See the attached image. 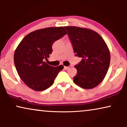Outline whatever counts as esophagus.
Listing matches in <instances>:
<instances>
[{
  "mask_svg": "<svg viewBox=\"0 0 127 127\" xmlns=\"http://www.w3.org/2000/svg\"><path fill=\"white\" fill-rule=\"evenodd\" d=\"M64 70H68V69L69 68V67H67V66H64Z\"/></svg>",
  "mask_w": 127,
  "mask_h": 127,
  "instance_id": "esophagus-1",
  "label": "esophagus"
}]
</instances>
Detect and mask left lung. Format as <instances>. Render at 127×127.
<instances>
[{
	"label": "left lung",
	"mask_w": 127,
	"mask_h": 127,
	"mask_svg": "<svg viewBox=\"0 0 127 127\" xmlns=\"http://www.w3.org/2000/svg\"><path fill=\"white\" fill-rule=\"evenodd\" d=\"M75 56L82 60L74 67L77 74L73 80L84 89H92L102 82L110 62L109 48L99 33L88 28L64 27Z\"/></svg>",
	"instance_id": "obj_1"
}]
</instances>
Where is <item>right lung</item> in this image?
I'll return each instance as SVG.
<instances>
[{
	"label": "right lung",
	"mask_w": 127,
	"mask_h": 127,
	"mask_svg": "<svg viewBox=\"0 0 127 127\" xmlns=\"http://www.w3.org/2000/svg\"><path fill=\"white\" fill-rule=\"evenodd\" d=\"M67 34L63 27H49L28 33L15 50L14 62L20 78L35 91H42L53 85L63 65L52 67L44 61L52 53V45Z\"/></svg>",
	"instance_id": "1"
}]
</instances>
